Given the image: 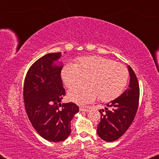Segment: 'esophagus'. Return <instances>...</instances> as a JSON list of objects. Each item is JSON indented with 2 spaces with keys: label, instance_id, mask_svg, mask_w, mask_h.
I'll list each match as a JSON object with an SVG mask.
<instances>
[{
  "label": "esophagus",
  "instance_id": "34e87169",
  "mask_svg": "<svg viewBox=\"0 0 159 159\" xmlns=\"http://www.w3.org/2000/svg\"><path fill=\"white\" fill-rule=\"evenodd\" d=\"M80 111L82 112H88L89 111H90V108H84V107H80Z\"/></svg>",
  "mask_w": 159,
  "mask_h": 159
}]
</instances>
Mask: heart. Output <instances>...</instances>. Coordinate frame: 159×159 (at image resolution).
Masks as SVG:
<instances>
[{
    "mask_svg": "<svg viewBox=\"0 0 159 159\" xmlns=\"http://www.w3.org/2000/svg\"><path fill=\"white\" fill-rule=\"evenodd\" d=\"M127 69L120 63L99 56L81 57L75 65H65L61 77L68 88L69 98L80 104L90 103L99 99L102 102L111 101L122 93L128 80Z\"/></svg>",
    "mask_w": 159,
    "mask_h": 159,
    "instance_id": "b5f03b06",
    "label": "heart"
}]
</instances>
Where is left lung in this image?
<instances>
[{"label": "left lung", "instance_id": "obj_1", "mask_svg": "<svg viewBox=\"0 0 159 159\" xmlns=\"http://www.w3.org/2000/svg\"><path fill=\"white\" fill-rule=\"evenodd\" d=\"M129 84L120 96L106 104L104 109L99 110L101 121L98 125L97 133L103 140L112 142L121 138L131 125L138 108L140 88L134 71L128 66ZM104 111L105 113L102 114Z\"/></svg>", "mask_w": 159, "mask_h": 159}]
</instances>
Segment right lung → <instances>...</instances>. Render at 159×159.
<instances>
[{
	"instance_id": "right-lung-1",
	"label": "right lung",
	"mask_w": 159,
	"mask_h": 159,
	"mask_svg": "<svg viewBox=\"0 0 159 159\" xmlns=\"http://www.w3.org/2000/svg\"><path fill=\"white\" fill-rule=\"evenodd\" d=\"M61 56V52L48 53L37 60L27 71L23 90L32 125L42 138L55 143L68 138L70 121L79 111L75 103H61L66 93L61 77L63 66L54 64Z\"/></svg>"
}]
</instances>
